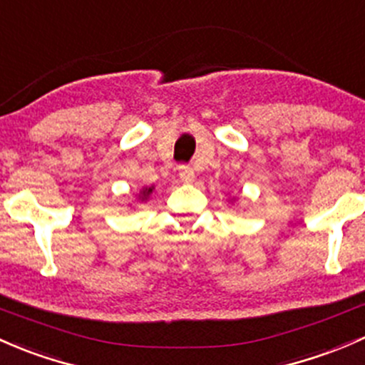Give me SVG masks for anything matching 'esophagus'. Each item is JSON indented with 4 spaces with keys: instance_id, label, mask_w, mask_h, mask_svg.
Returning a JSON list of instances; mask_svg holds the SVG:
<instances>
[{
    "instance_id": "1",
    "label": "esophagus",
    "mask_w": 365,
    "mask_h": 365,
    "mask_svg": "<svg viewBox=\"0 0 365 365\" xmlns=\"http://www.w3.org/2000/svg\"><path fill=\"white\" fill-rule=\"evenodd\" d=\"M180 180H182L183 183H192L195 180V175H194V170L190 166H182L180 168Z\"/></svg>"
}]
</instances>
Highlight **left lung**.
I'll list each match as a JSON object with an SVG mask.
<instances>
[{"mask_svg": "<svg viewBox=\"0 0 365 365\" xmlns=\"http://www.w3.org/2000/svg\"><path fill=\"white\" fill-rule=\"evenodd\" d=\"M231 201H236V197H231Z\"/></svg>", "mask_w": 365, "mask_h": 365, "instance_id": "obj_1", "label": "left lung"}]
</instances>
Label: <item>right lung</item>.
<instances>
[{
    "label": "right lung",
    "instance_id": "right-lung-1",
    "mask_svg": "<svg viewBox=\"0 0 365 365\" xmlns=\"http://www.w3.org/2000/svg\"><path fill=\"white\" fill-rule=\"evenodd\" d=\"M152 192H153V185L152 187H143V189H141L140 192L136 194V201L138 202H145L148 197H150Z\"/></svg>",
    "mask_w": 365,
    "mask_h": 365
}]
</instances>
